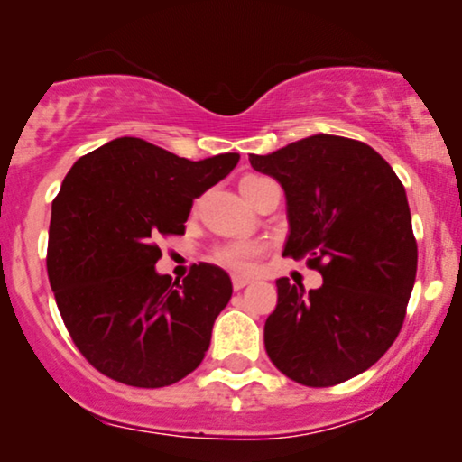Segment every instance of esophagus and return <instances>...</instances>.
Listing matches in <instances>:
<instances>
[{
	"instance_id": "34e87169",
	"label": "esophagus",
	"mask_w": 462,
	"mask_h": 462,
	"mask_svg": "<svg viewBox=\"0 0 462 462\" xmlns=\"http://www.w3.org/2000/svg\"><path fill=\"white\" fill-rule=\"evenodd\" d=\"M233 288L236 290H242L248 286V283H252V280H248V277H242V275H233Z\"/></svg>"
}]
</instances>
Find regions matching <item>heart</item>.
I'll list each match as a JSON object with an SVG mask.
<instances>
[{
  "mask_svg": "<svg viewBox=\"0 0 462 462\" xmlns=\"http://www.w3.org/2000/svg\"><path fill=\"white\" fill-rule=\"evenodd\" d=\"M264 180L263 176H245L239 182V189H242V193H250V189L258 185V182ZM261 254V245L254 244V242H233L229 245H223L217 252V261L226 264V267L236 269V271H248L252 264H254L256 256Z\"/></svg>",
  "mask_w": 462,
  "mask_h": 462,
  "instance_id": "1",
  "label": "heart"
}]
</instances>
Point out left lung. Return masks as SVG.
Returning a JSON list of instances; mask_svg holds the SVG:
<instances>
[{
	"instance_id": "1",
	"label": "left lung",
	"mask_w": 462,
	"mask_h": 462,
	"mask_svg": "<svg viewBox=\"0 0 462 462\" xmlns=\"http://www.w3.org/2000/svg\"><path fill=\"white\" fill-rule=\"evenodd\" d=\"M250 163L286 193L283 256L307 258L324 277L309 292L288 277L275 282L267 356L307 387L349 381L387 353L406 318L419 261L406 189L374 149L334 134L250 155Z\"/></svg>"
}]
</instances>
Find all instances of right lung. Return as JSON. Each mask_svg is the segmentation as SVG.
<instances>
[{"mask_svg": "<svg viewBox=\"0 0 462 462\" xmlns=\"http://www.w3.org/2000/svg\"><path fill=\"white\" fill-rule=\"evenodd\" d=\"M237 162V153L191 162L122 136L69 170L52 201L48 277L75 346L105 376L157 389L201 364L231 280L199 263L172 283L155 271V242L185 233L193 199Z\"/></svg>", "mask_w": 462, "mask_h": 462, "instance_id": "obj_1", "label": "right lung"}]
</instances>
